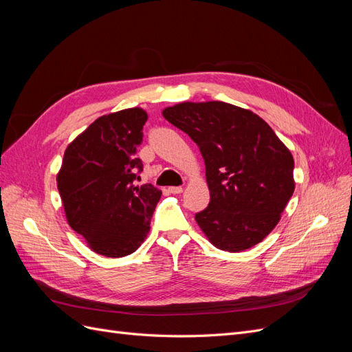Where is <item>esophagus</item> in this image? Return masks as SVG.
Listing matches in <instances>:
<instances>
[{"instance_id": "1", "label": "esophagus", "mask_w": 352, "mask_h": 352, "mask_svg": "<svg viewBox=\"0 0 352 352\" xmlns=\"http://www.w3.org/2000/svg\"><path fill=\"white\" fill-rule=\"evenodd\" d=\"M184 190V188L182 186H172V188H168V192L170 194H180Z\"/></svg>"}]
</instances>
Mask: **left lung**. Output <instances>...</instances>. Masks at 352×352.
<instances>
[{"label": "left lung", "instance_id": "left-lung-1", "mask_svg": "<svg viewBox=\"0 0 352 352\" xmlns=\"http://www.w3.org/2000/svg\"><path fill=\"white\" fill-rule=\"evenodd\" d=\"M206 163L210 204L195 220L216 248L239 252L261 242L291 199L294 157L260 116L221 101L163 110Z\"/></svg>", "mask_w": 352, "mask_h": 352}]
</instances>
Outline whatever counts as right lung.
<instances>
[{"instance_id": "obj_1", "label": "right lung", "mask_w": 352, "mask_h": 352, "mask_svg": "<svg viewBox=\"0 0 352 352\" xmlns=\"http://www.w3.org/2000/svg\"><path fill=\"white\" fill-rule=\"evenodd\" d=\"M146 119L140 107L101 116L63 157L57 188L69 225L104 257H124L141 247L162 198L151 184L133 185L144 168L136 146Z\"/></svg>"}]
</instances>
